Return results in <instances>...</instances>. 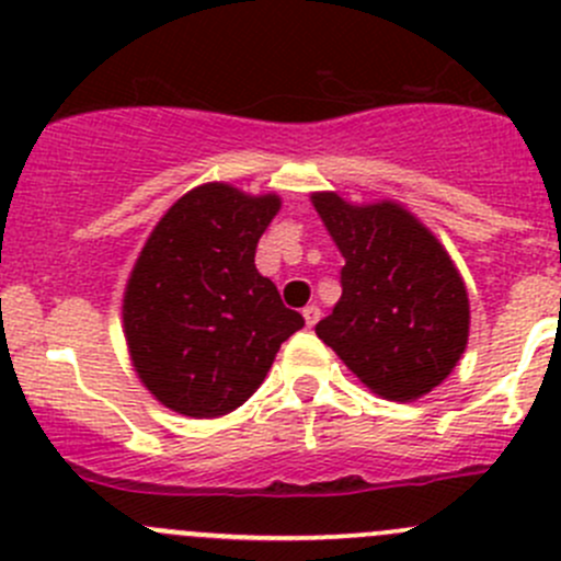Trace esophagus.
Returning <instances> with one entry per match:
<instances>
[{"instance_id":"1","label":"esophagus","mask_w":561,"mask_h":561,"mask_svg":"<svg viewBox=\"0 0 561 561\" xmlns=\"http://www.w3.org/2000/svg\"><path fill=\"white\" fill-rule=\"evenodd\" d=\"M304 320H307L309 328L317 325V320H320V307H317V304H309V307L304 309Z\"/></svg>"}]
</instances>
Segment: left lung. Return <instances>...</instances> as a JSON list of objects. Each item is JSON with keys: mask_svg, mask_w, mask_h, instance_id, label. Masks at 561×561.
Listing matches in <instances>:
<instances>
[{"mask_svg": "<svg viewBox=\"0 0 561 561\" xmlns=\"http://www.w3.org/2000/svg\"><path fill=\"white\" fill-rule=\"evenodd\" d=\"M312 206L344 257L342 298L317 336L377 396L421 399L467 350L469 298L454 260L401 203L312 192Z\"/></svg>", "mask_w": 561, "mask_h": 561, "instance_id": "8db88e82", "label": "left lung"}]
</instances>
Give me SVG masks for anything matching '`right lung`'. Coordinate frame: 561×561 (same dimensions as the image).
<instances>
[{
	"label": "right lung",
	"instance_id": "1",
	"mask_svg": "<svg viewBox=\"0 0 561 561\" xmlns=\"http://www.w3.org/2000/svg\"><path fill=\"white\" fill-rule=\"evenodd\" d=\"M279 195L222 181L195 186L162 214L124 287L122 320L140 382L186 417L241 407L304 317L254 268Z\"/></svg>",
	"mask_w": 561,
	"mask_h": 561
}]
</instances>
